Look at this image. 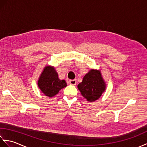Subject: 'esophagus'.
Masks as SVG:
<instances>
[{
    "instance_id": "1",
    "label": "esophagus",
    "mask_w": 147,
    "mask_h": 147,
    "mask_svg": "<svg viewBox=\"0 0 147 147\" xmlns=\"http://www.w3.org/2000/svg\"><path fill=\"white\" fill-rule=\"evenodd\" d=\"M69 83L72 85H76V80H69Z\"/></svg>"
}]
</instances>
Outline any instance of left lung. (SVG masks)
I'll list each match as a JSON object with an SVG mask.
<instances>
[{"instance_id": "1", "label": "left lung", "mask_w": 147, "mask_h": 147, "mask_svg": "<svg viewBox=\"0 0 147 147\" xmlns=\"http://www.w3.org/2000/svg\"><path fill=\"white\" fill-rule=\"evenodd\" d=\"M78 88L83 97L89 102H94L100 98L105 91V85L100 71L92 69L83 77Z\"/></svg>"}]
</instances>
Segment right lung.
<instances>
[{
    "instance_id": "obj_1",
    "label": "right lung",
    "mask_w": 147,
    "mask_h": 147,
    "mask_svg": "<svg viewBox=\"0 0 147 147\" xmlns=\"http://www.w3.org/2000/svg\"><path fill=\"white\" fill-rule=\"evenodd\" d=\"M38 86L46 96L52 97L66 86L67 83L65 80L59 79L58 74L54 67L47 66L40 77Z\"/></svg>"
}]
</instances>
